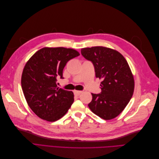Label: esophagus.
Returning a JSON list of instances; mask_svg holds the SVG:
<instances>
[{
  "mask_svg": "<svg viewBox=\"0 0 159 159\" xmlns=\"http://www.w3.org/2000/svg\"><path fill=\"white\" fill-rule=\"evenodd\" d=\"M81 93H82V91H74V94L76 95H79Z\"/></svg>",
  "mask_w": 159,
  "mask_h": 159,
  "instance_id": "esophagus-1",
  "label": "esophagus"
}]
</instances>
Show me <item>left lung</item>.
Masks as SVG:
<instances>
[{
    "instance_id": "8db88e82",
    "label": "left lung",
    "mask_w": 159,
    "mask_h": 159,
    "mask_svg": "<svg viewBox=\"0 0 159 159\" xmlns=\"http://www.w3.org/2000/svg\"><path fill=\"white\" fill-rule=\"evenodd\" d=\"M81 53L92 62L96 78L103 80L102 92L91 93L89 109L105 120L116 117L125 108L134 91V78L127 60L119 52L103 46L85 48Z\"/></svg>"
}]
</instances>
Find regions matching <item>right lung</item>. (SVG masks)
<instances>
[{
	"mask_svg": "<svg viewBox=\"0 0 159 159\" xmlns=\"http://www.w3.org/2000/svg\"><path fill=\"white\" fill-rule=\"evenodd\" d=\"M80 56L74 49L43 48L27 61L21 79L28 105L40 118L56 121L67 113L74 102V93L57 88V79H63L67 62Z\"/></svg>",
	"mask_w": 159,
	"mask_h": 159,
	"instance_id": "right-lung-1",
	"label": "right lung"
}]
</instances>
